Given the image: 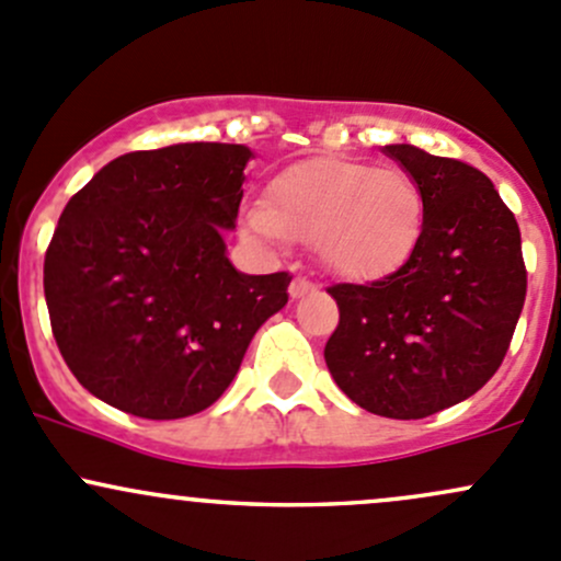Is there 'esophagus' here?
<instances>
[{
    "instance_id": "1",
    "label": "esophagus",
    "mask_w": 561,
    "mask_h": 561,
    "mask_svg": "<svg viewBox=\"0 0 561 561\" xmlns=\"http://www.w3.org/2000/svg\"><path fill=\"white\" fill-rule=\"evenodd\" d=\"M311 290H314V285H311L306 276H296V279L290 282V298H304L306 293H311Z\"/></svg>"
}]
</instances>
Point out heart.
I'll list each match as a JSON object with an SVG mask.
<instances>
[{"label": "heart", "instance_id": "b5f03b06", "mask_svg": "<svg viewBox=\"0 0 561 561\" xmlns=\"http://www.w3.org/2000/svg\"><path fill=\"white\" fill-rule=\"evenodd\" d=\"M244 231L263 244L311 241L330 274L350 282L387 276L409 261L424 226L420 182L400 169L350 158H311L282 169L265 202L244 211Z\"/></svg>", "mask_w": 561, "mask_h": 561}]
</instances>
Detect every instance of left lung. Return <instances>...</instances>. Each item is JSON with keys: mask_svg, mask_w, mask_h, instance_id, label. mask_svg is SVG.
Segmentation results:
<instances>
[{"mask_svg": "<svg viewBox=\"0 0 561 561\" xmlns=\"http://www.w3.org/2000/svg\"><path fill=\"white\" fill-rule=\"evenodd\" d=\"M424 193L409 261L368 285H335L341 311L325 363L370 414L424 420L470 398L503 363L527 296L516 217L479 169L385 145Z\"/></svg>", "mask_w": 561, "mask_h": 561, "instance_id": "8db88e82", "label": "left lung"}]
</instances>
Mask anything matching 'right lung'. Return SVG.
<instances>
[{
  "mask_svg": "<svg viewBox=\"0 0 561 561\" xmlns=\"http://www.w3.org/2000/svg\"><path fill=\"white\" fill-rule=\"evenodd\" d=\"M252 150L182 141L126 152L69 198L45 252V300L61 357L104 403L141 420L209 409L293 276L233 268Z\"/></svg>",
  "mask_w": 561,
  "mask_h": 561,
  "instance_id": "1",
  "label": "right lung"
}]
</instances>
